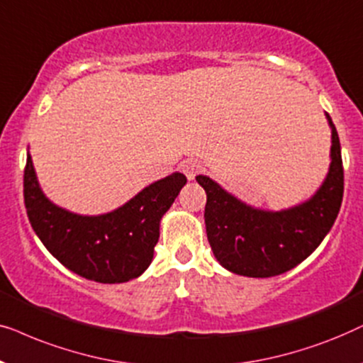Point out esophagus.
I'll use <instances>...</instances> for the list:
<instances>
[{
  "label": "esophagus",
  "mask_w": 363,
  "mask_h": 363,
  "mask_svg": "<svg viewBox=\"0 0 363 363\" xmlns=\"http://www.w3.org/2000/svg\"><path fill=\"white\" fill-rule=\"evenodd\" d=\"M201 169H202L201 162L192 161V159H191V161H186L184 164H182V171H184L186 177L189 179V181H192V179L197 176V172H201Z\"/></svg>",
  "instance_id": "34e87169"
}]
</instances>
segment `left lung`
Returning <instances> with one entry per match:
<instances>
[{"mask_svg":"<svg viewBox=\"0 0 363 363\" xmlns=\"http://www.w3.org/2000/svg\"><path fill=\"white\" fill-rule=\"evenodd\" d=\"M330 164L320 187L287 209H259L230 194L214 179L197 176L207 194V240L222 267L245 277H274L306 260L330 232L344 196L340 141L330 116Z\"/></svg>","mask_w":363,"mask_h":363,"instance_id":"1","label":"left lung"}]
</instances>
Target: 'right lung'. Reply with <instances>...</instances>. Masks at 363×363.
Returning a JSON list of instances; mask_svg holds the SVG:
<instances>
[{"instance_id":"obj_1","label":"right lung","mask_w":363,"mask_h":363,"mask_svg":"<svg viewBox=\"0 0 363 363\" xmlns=\"http://www.w3.org/2000/svg\"><path fill=\"white\" fill-rule=\"evenodd\" d=\"M186 182L184 174L172 172L118 209L98 216L76 214L48 199L28 152L24 206L33 230L65 267L94 282L123 284L151 265L162 216Z\"/></svg>"}]
</instances>
